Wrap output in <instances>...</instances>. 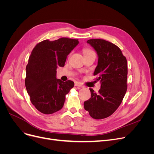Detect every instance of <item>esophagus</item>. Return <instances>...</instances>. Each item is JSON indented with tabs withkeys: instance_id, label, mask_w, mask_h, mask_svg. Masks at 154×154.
I'll return each mask as SVG.
<instances>
[{
	"instance_id": "34e87169",
	"label": "esophagus",
	"mask_w": 154,
	"mask_h": 154,
	"mask_svg": "<svg viewBox=\"0 0 154 154\" xmlns=\"http://www.w3.org/2000/svg\"><path fill=\"white\" fill-rule=\"evenodd\" d=\"M74 85L78 87H83L82 83L80 82H76L75 83H74Z\"/></svg>"
}]
</instances>
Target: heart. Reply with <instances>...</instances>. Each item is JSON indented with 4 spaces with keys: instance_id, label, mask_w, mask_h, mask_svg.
Here are the masks:
<instances>
[{
    "instance_id": "heart-1",
    "label": "heart",
    "mask_w": 154,
    "mask_h": 154,
    "mask_svg": "<svg viewBox=\"0 0 154 154\" xmlns=\"http://www.w3.org/2000/svg\"><path fill=\"white\" fill-rule=\"evenodd\" d=\"M91 52H92V51L89 49H84V50H83V53H84V54L88 53H91Z\"/></svg>"
}]
</instances>
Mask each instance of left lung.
Masks as SVG:
<instances>
[{
	"label": "left lung",
	"mask_w": 154,
	"mask_h": 154,
	"mask_svg": "<svg viewBox=\"0 0 154 154\" xmlns=\"http://www.w3.org/2000/svg\"><path fill=\"white\" fill-rule=\"evenodd\" d=\"M87 42L96 51L97 66L94 75L100 81L96 94L90 88L91 97L84 108L92 118L104 119L112 114L122 103L127 89V62L117 45L103 39H90Z\"/></svg>",
	"instance_id": "1"
}]
</instances>
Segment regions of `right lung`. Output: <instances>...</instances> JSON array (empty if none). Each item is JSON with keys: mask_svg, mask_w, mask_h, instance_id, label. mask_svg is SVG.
<instances>
[{"mask_svg": "<svg viewBox=\"0 0 154 154\" xmlns=\"http://www.w3.org/2000/svg\"><path fill=\"white\" fill-rule=\"evenodd\" d=\"M78 43V40L68 38L45 40L32 49L26 66L25 85L32 104L40 112L53 114L63 107L66 95L74 83L56 78L57 69L64 66L67 55Z\"/></svg>", "mask_w": 154, "mask_h": 154, "instance_id": "1", "label": "right lung"}]
</instances>
